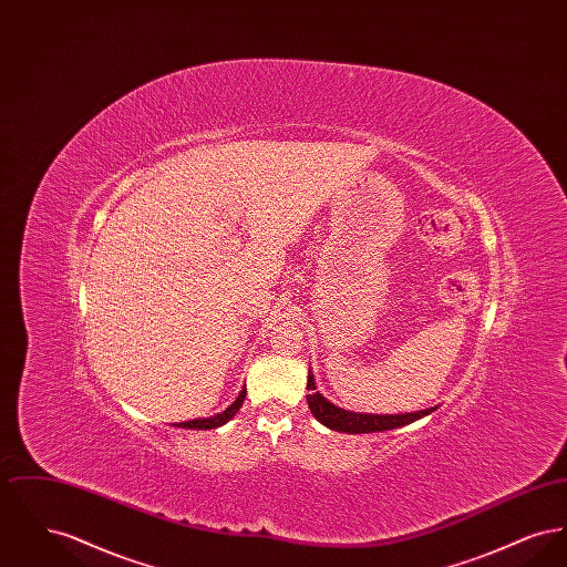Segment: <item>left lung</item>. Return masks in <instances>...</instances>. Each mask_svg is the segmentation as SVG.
<instances>
[{
  "instance_id": "left-lung-1",
  "label": "left lung",
  "mask_w": 567,
  "mask_h": 567,
  "mask_svg": "<svg viewBox=\"0 0 567 567\" xmlns=\"http://www.w3.org/2000/svg\"><path fill=\"white\" fill-rule=\"evenodd\" d=\"M308 408L312 412V416L323 423L324 427L333 430V432L342 433H374L386 432V430H398L410 425L427 414H432L433 410H437V405L425 408V410H416V412H405V414H363V412H351L344 410L340 405L329 402L323 393L317 391V382L312 377V370L308 372Z\"/></svg>"
}]
</instances>
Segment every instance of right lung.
I'll list each match as a JSON object with an SVG mask.
<instances>
[{
	"label": "right lung",
	"instance_id": "obj_1",
	"mask_svg": "<svg viewBox=\"0 0 567 567\" xmlns=\"http://www.w3.org/2000/svg\"><path fill=\"white\" fill-rule=\"evenodd\" d=\"M244 398H246V386L240 391V395L236 398L234 404L227 405L223 412H218L215 416H208V419H193V421H185V423H176V427H183V430H216L220 425H225L229 419L236 416V412L243 408Z\"/></svg>",
	"mask_w": 567,
	"mask_h": 567
}]
</instances>
